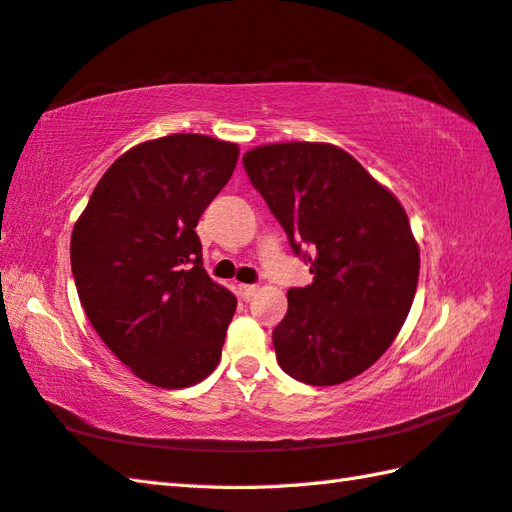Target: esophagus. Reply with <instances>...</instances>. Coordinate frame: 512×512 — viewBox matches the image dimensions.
<instances>
[{"label": "esophagus", "mask_w": 512, "mask_h": 512, "mask_svg": "<svg viewBox=\"0 0 512 512\" xmlns=\"http://www.w3.org/2000/svg\"><path fill=\"white\" fill-rule=\"evenodd\" d=\"M237 295L242 297L244 301H250L257 295V286L255 284H239L237 286Z\"/></svg>", "instance_id": "esophagus-1"}]
</instances>
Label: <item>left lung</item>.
<instances>
[{"mask_svg": "<svg viewBox=\"0 0 512 512\" xmlns=\"http://www.w3.org/2000/svg\"><path fill=\"white\" fill-rule=\"evenodd\" d=\"M242 162L314 275L288 290L273 330L277 363L306 385L345 383L385 354L416 295L420 253L407 213L334 145H264Z\"/></svg>", "mask_w": 512, "mask_h": 512, "instance_id": "1", "label": "left lung"}]
</instances>
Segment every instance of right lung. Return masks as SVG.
Here are the masks:
<instances>
[{
    "label": "right lung",
    "instance_id": "1",
    "mask_svg": "<svg viewBox=\"0 0 512 512\" xmlns=\"http://www.w3.org/2000/svg\"><path fill=\"white\" fill-rule=\"evenodd\" d=\"M239 149L173 134L136 145L96 184L70 262L92 328L147 383L180 389L217 367L237 301L202 268L195 226Z\"/></svg>",
    "mask_w": 512,
    "mask_h": 512
}]
</instances>
